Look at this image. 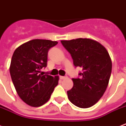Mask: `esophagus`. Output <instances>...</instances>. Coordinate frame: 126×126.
Here are the masks:
<instances>
[{
  "label": "esophagus",
  "mask_w": 126,
  "mask_h": 126,
  "mask_svg": "<svg viewBox=\"0 0 126 126\" xmlns=\"http://www.w3.org/2000/svg\"><path fill=\"white\" fill-rule=\"evenodd\" d=\"M67 77H63V76H60V79H61V80H63V79H67Z\"/></svg>",
  "instance_id": "obj_1"
}]
</instances>
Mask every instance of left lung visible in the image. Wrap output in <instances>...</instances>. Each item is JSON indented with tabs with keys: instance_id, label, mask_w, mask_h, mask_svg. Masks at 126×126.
I'll return each mask as SVG.
<instances>
[{
	"instance_id": "left-lung-1",
	"label": "left lung",
	"mask_w": 126,
	"mask_h": 126,
	"mask_svg": "<svg viewBox=\"0 0 126 126\" xmlns=\"http://www.w3.org/2000/svg\"><path fill=\"white\" fill-rule=\"evenodd\" d=\"M71 55L75 67H81L80 78L72 79L73 86L67 91L71 103L81 108H90L103 96L112 73V60L99 42L89 38L61 40Z\"/></svg>"
}]
</instances>
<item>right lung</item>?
Returning a JSON list of instances; mask_svg holds the SVG:
<instances>
[{
  "label": "right lung",
  "instance_id": "1",
  "mask_svg": "<svg viewBox=\"0 0 126 126\" xmlns=\"http://www.w3.org/2000/svg\"><path fill=\"white\" fill-rule=\"evenodd\" d=\"M58 42L35 39L16 48L12 55L10 73L19 97L28 105L39 107L49 100L59 76L41 73L47 66L48 50Z\"/></svg>",
  "mask_w": 126,
  "mask_h": 126
}]
</instances>
